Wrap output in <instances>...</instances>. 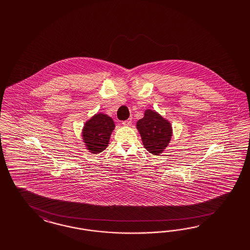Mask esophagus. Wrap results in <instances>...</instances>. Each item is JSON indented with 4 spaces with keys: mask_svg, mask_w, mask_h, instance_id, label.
<instances>
[{
    "mask_svg": "<svg viewBox=\"0 0 250 250\" xmlns=\"http://www.w3.org/2000/svg\"><path fill=\"white\" fill-rule=\"evenodd\" d=\"M131 124H132V119H131V118H129L127 120H125V121H124L122 123V125H123L124 126H129Z\"/></svg>",
    "mask_w": 250,
    "mask_h": 250,
    "instance_id": "obj_1",
    "label": "esophagus"
}]
</instances>
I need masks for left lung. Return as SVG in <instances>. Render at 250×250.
I'll return each mask as SVG.
<instances>
[{
  "instance_id": "8db88e82",
  "label": "left lung",
  "mask_w": 250,
  "mask_h": 250,
  "mask_svg": "<svg viewBox=\"0 0 250 250\" xmlns=\"http://www.w3.org/2000/svg\"><path fill=\"white\" fill-rule=\"evenodd\" d=\"M136 128L145 148L155 156L164 151L172 136L171 124L150 109L145 111L144 117L136 123Z\"/></svg>"
}]
</instances>
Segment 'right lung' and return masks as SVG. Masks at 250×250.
Wrapping results in <instances>:
<instances>
[{
  "label": "right lung",
  "instance_id": "obj_1",
  "mask_svg": "<svg viewBox=\"0 0 250 250\" xmlns=\"http://www.w3.org/2000/svg\"><path fill=\"white\" fill-rule=\"evenodd\" d=\"M114 127V120L107 114H94L84 124L83 128L82 136L86 148L91 154L104 151L108 146Z\"/></svg>",
  "mask_w": 250,
  "mask_h": 250
}]
</instances>
